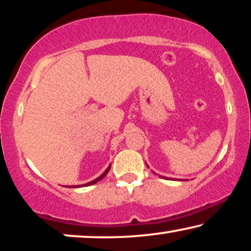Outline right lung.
Segmentation results:
<instances>
[{
	"label": "right lung",
	"instance_id": "obj_1",
	"mask_svg": "<svg viewBox=\"0 0 251 251\" xmlns=\"http://www.w3.org/2000/svg\"><path fill=\"white\" fill-rule=\"evenodd\" d=\"M109 169H111V166H109L107 169H106L105 171H104V174H101L100 176H99L98 178H96L95 180H92V181H90V183H87V184H84V185H82V186H90V185H94V184H96V183H98L99 180H101L102 178H104L106 175H107V173L109 171ZM71 187H78V186H71Z\"/></svg>",
	"mask_w": 251,
	"mask_h": 251
}]
</instances>
